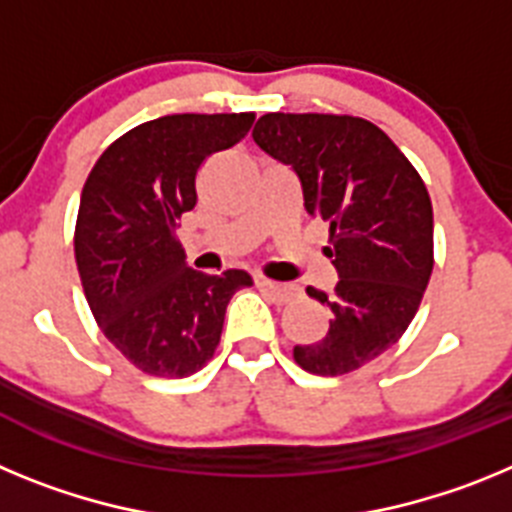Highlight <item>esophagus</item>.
Masks as SVG:
<instances>
[{"instance_id": "obj_1", "label": "esophagus", "mask_w": 512, "mask_h": 512, "mask_svg": "<svg viewBox=\"0 0 512 512\" xmlns=\"http://www.w3.org/2000/svg\"><path fill=\"white\" fill-rule=\"evenodd\" d=\"M256 284H259L261 292H266L274 302H289L292 300V295H295V287H292V284L274 282V279H266V277H256Z\"/></svg>"}]
</instances>
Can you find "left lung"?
I'll list each match as a JSON object with an SVG mask.
<instances>
[{"label":"left lung","instance_id":"obj_1","mask_svg":"<svg viewBox=\"0 0 512 512\" xmlns=\"http://www.w3.org/2000/svg\"><path fill=\"white\" fill-rule=\"evenodd\" d=\"M253 140L295 171L305 210L330 225L333 295L307 287L333 318L320 341L295 346L318 377L356 372L413 323L433 271V207L405 153L374 122L351 115L259 117Z\"/></svg>","mask_w":512,"mask_h":512}]
</instances>
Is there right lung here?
<instances>
[{"label": "right lung", "mask_w": 512, "mask_h": 512, "mask_svg": "<svg viewBox=\"0 0 512 512\" xmlns=\"http://www.w3.org/2000/svg\"><path fill=\"white\" fill-rule=\"evenodd\" d=\"M256 115H166L107 146L81 189L74 251L81 287L107 341L151 377H189L212 359L225 307L253 279L187 266L179 220L197 205V174L246 138Z\"/></svg>", "instance_id": "right-lung-1"}]
</instances>
